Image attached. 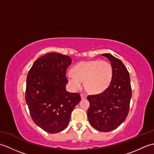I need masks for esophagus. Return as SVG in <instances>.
<instances>
[{"mask_svg":"<svg viewBox=\"0 0 154 154\" xmlns=\"http://www.w3.org/2000/svg\"><path fill=\"white\" fill-rule=\"evenodd\" d=\"M81 99H85L87 98V95L85 94H81Z\"/></svg>","mask_w":154,"mask_h":154,"instance_id":"obj_1","label":"esophagus"}]
</instances>
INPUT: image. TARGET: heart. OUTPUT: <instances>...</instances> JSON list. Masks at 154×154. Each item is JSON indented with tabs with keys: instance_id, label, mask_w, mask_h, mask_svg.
I'll use <instances>...</instances> for the list:
<instances>
[{
	"instance_id": "1",
	"label": "heart",
	"mask_w": 154,
	"mask_h": 154,
	"mask_svg": "<svg viewBox=\"0 0 154 154\" xmlns=\"http://www.w3.org/2000/svg\"><path fill=\"white\" fill-rule=\"evenodd\" d=\"M67 76L74 89H79L85 80V86L89 92L99 93L110 85L112 79V68L105 61H82L75 65Z\"/></svg>"
}]
</instances>
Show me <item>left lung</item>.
Masks as SVG:
<instances>
[{"mask_svg": "<svg viewBox=\"0 0 154 154\" xmlns=\"http://www.w3.org/2000/svg\"><path fill=\"white\" fill-rule=\"evenodd\" d=\"M102 55L110 61L112 79L103 93L87 97L90 103L87 116L91 125L96 130L110 132L126 120L130 109L132 88L129 73L122 62L109 54Z\"/></svg>", "mask_w": 154, "mask_h": 154, "instance_id": "1", "label": "left lung"}]
</instances>
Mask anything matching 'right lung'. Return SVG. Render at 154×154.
Segmentation results:
<instances>
[{
    "instance_id": "right-lung-1",
    "label": "right lung",
    "mask_w": 154,
    "mask_h": 154,
    "mask_svg": "<svg viewBox=\"0 0 154 154\" xmlns=\"http://www.w3.org/2000/svg\"><path fill=\"white\" fill-rule=\"evenodd\" d=\"M71 63L68 55L49 53L35 60L28 71L26 101L35 124L48 133L63 130L81 100L79 93L65 89L66 71Z\"/></svg>"
}]
</instances>
